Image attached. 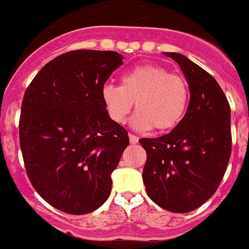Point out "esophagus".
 Segmentation results:
<instances>
[{
  "label": "esophagus",
  "instance_id": "1",
  "mask_svg": "<svg viewBox=\"0 0 249 249\" xmlns=\"http://www.w3.org/2000/svg\"><path fill=\"white\" fill-rule=\"evenodd\" d=\"M138 140H140V138H138L137 136L129 135V142H131V143H137Z\"/></svg>",
  "mask_w": 249,
  "mask_h": 249
}]
</instances>
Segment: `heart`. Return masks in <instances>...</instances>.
I'll return each mask as SVG.
<instances>
[{"mask_svg":"<svg viewBox=\"0 0 249 249\" xmlns=\"http://www.w3.org/2000/svg\"><path fill=\"white\" fill-rule=\"evenodd\" d=\"M102 101L116 123H124L129 112L138 109L131 120L137 131L156 127L168 131L181 122L188 105V87L183 77L172 74L162 66L146 63L124 72L121 86L106 85Z\"/></svg>","mask_w":249,"mask_h":249,"instance_id":"1","label":"heart"}]
</instances>
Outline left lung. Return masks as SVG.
<instances>
[{"mask_svg": "<svg viewBox=\"0 0 249 249\" xmlns=\"http://www.w3.org/2000/svg\"><path fill=\"white\" fill-rule=\"evenodd\" d=\"M179 65L190 89L181 122L157 138H142L143 183L149 198L169 212L187 213L214 195L232 149L231 108L218 82L190 58L163 52Z\"/></svg>", "mask_w": 249, "mask_h": 249, "instance_id": "left-lung-1", "label": "left lung"}]
</instances>
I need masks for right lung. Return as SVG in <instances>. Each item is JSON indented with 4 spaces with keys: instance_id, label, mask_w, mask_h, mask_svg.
Masks as SVG:
<instances>
[{
    "instance_id": "right-lung-1",
    "label": "right lung",
    "mask_w": 249,
    "mask_h": 249,
    "mask_svg": "<svg viewBox=\"0 0 249 249\" xmlns=\"http://www.w3.org/2000/svg\"><path fill=\"white\" fill-rule=\"evenodd\" d=\"M114 51L77 50L43 66L23 96L19 144L31 183L70 214L102 206L128 132L111 120L102 89L123 63Z\"/></svg>"
}]
</instances>
